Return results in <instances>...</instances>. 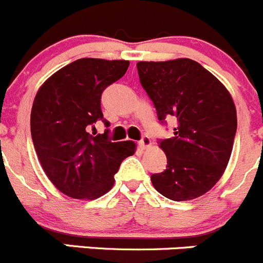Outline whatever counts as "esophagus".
Segmentation results:
<instances>
[{
    "mask_svg": "<svg viewBox=\"0 0 263 263\" xmlns=\"http://www.w3.org/2000/svg\"><path fill=\"white\" fill-rule=\"evenodd\" d=\"M151 145H152V140H151L148 137H143L142 140H140V142H139V147L142 148V149H145V148H149Z\"/></svg>",
    "mask_w": 263,
    "mask_h": 263,
    "instance_id": "esophagus-1",
    "label": "esophagus"
}]
</instances>
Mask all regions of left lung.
I'll use <instances>...</instances> for the list:
<instances>
[{
	"instance_id": "obj_1",
	"label": "left lung",
	"mask_w": 263,
	"mask_h": 263,
	"mask_svg": "<svg viewBox=\"0 0 263 263\" xmlns=\"http://www.w3.org/2000/svg\"><path fill=\"white\" fill-rule=\"evenodd\" d=\"M140 84L160 120L176 119L174 137L161 140L166 170L151 176L158 193L191 201L212 189L230 160L236 108L225 85L191 59L139 61Z\"/></svg>"
}]
</instances>
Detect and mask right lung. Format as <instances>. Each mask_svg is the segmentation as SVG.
I'll list each match as a JSON object with an SVG mask.
<instances>
[{"label":"right lung","instance_id":"obj_1","mask_svg":"<svg viewBox=\"0 0 263 263\" xmlns=\"http://www.w3.org/2000/svg\"><path fill=\"white\" fill-rule=\"evenodd\" d=\"M128 67L126 60L79 59L52 74L35 95L30 132L38 160L51 183L71 198L107 193L120 163L137 151L133 140L110 142L87 130L103 120L102 92Z\"/></svg>","mask_w":263,"mask_h":263}]
</instances>
